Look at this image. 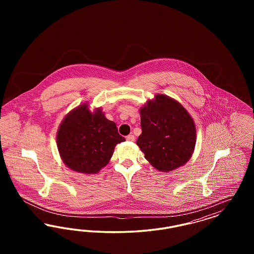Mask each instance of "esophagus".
<instances>
[{"instance_id": "34e87169", "label": "esophagus", "mask_w": 254, "mask_h": 254, "mask_svg": "<svg viewBox=\"0 0 254 254\" xmlns=\"http://www.w3.org/2000/svg\"><path fill=\"white\" fill-rule=\"evenodd\" d=\"M126 139H127V141L133 142V141L135 140V137H134V135H132V134H129V135H127V136L126 137Z\"/></svg>"}]
</instances>
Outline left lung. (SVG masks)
I'll list each match as a JSON object with an SVG mask.
<instances>
[{
	"mask_svg": "<svg viewBox=\"0 0 254 254\" xmlns=\"http://www.w3.org/2000/svg\"><path fill=\"white\" fill-rule=\"evenodd\" d=\"M142 134L136 144L158 170L168 172L186 164L196 142L194 122L185 108L158 94L141 109Z\"/></svg>",
	"mask_w": 254,
	"mask_h": 254,
	"instance_id": "obj_1",
	"label": "left lung"
}]
</instances>
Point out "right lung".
Instances as JSON below:
<instances>
[{
	"label": "right lung",
	"instance_id": "add662e5",
	"mask_svg": "<svg viewBox=\"0 0 254 254\" xmlns=\"http://www.w3.org/2000/svg\"><path fill=\"white\" fill-rule=\"evenodd\" d=\"M126 139L100 109L91 113L82 105L68 113L61 124L57 145L64 163L83 173H97L109 163L114 147Z\"/></svg>",
	"mask_w": 254,
	"mask_h": 254
}]
</instances>
